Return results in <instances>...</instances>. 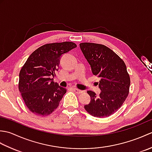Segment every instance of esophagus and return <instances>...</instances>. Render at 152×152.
Masks as SVG:
<instances>
[{
    "label": "esophagus",
    "instance_id": "esophagus-1",
    "mask_svg": "<svg viewBox=\"0 0 152 152\" xmlns=\"http://www.w3.org/2000/svg\"><path fill=\"white\" fill-rule=\"evenodd\" d=\"M73 90H74V92L78 93V94H80V93H82L83 92V91H82V90H80V89H76V88H74Z\"/></svg>",
    "mask_w": 152,
    "mask_h": 152
}]
</instances>
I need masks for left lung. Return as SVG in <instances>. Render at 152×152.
Listing matches in <instances>:
<instances>
[{
    "label": "left lung",
    "instance_id": "8db88e82",
    "mask_svg": "<svg viewBox=\"0 0 152 152\" xmlns=\"http://www.w3.org/2000/svg\"><path fill=\"white\" fill-rule=\"evenodd\" d=\"M80 47L93 74L101 79L99 96L87 91L91 101L84 108L94 117H108L121 107L128 96L130 77L127 67L117 54L104 45L85 42L80 44Z\"/></svg>",
    "mask_w": 152,
    "mask_h": 152
}]
</instances>
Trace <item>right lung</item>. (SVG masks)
I'll return each instance as SVG.
<instances>
[{
  "mask_svg": "<svg viewBox=\"0 0 152 152\" xmlns=\"http://www.w3.org/2000/svg\"><path fill=\"white\" fill-rule=\"evenodd\" d=\"M76 47L72 42L48 44L28 57L19 72V90L33 114L47 115L58 107L66 89L51 78L59 70L63 55Z\"/></svg>",
  "mask_w": 152,
  "mask_h": 152,
  "instance_id": "add662e5",
  "label": "right lung"
}]
</instances>
